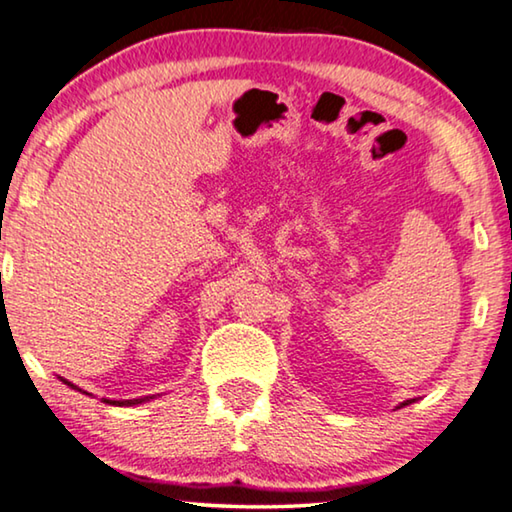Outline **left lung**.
<instances>
[{"mask_svg": "<svg viewBox=\"0 0 512 512\" xmlns=\"http://www.w3.org/2000/svg\"><path fill=\"white\" fill-rule=\"evenodd\" d=\"M410 403H414V398L412 400H405V403H400L398 407H405V405H410Z\"/></svg>", "mask_w": 512, "mask_h": 512, "instance_id": "obj_1", "label": "left lung"}]
</instances>
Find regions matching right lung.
<instances>
[{
	"label": "right lung",
	"mask_w": 512,
	"mask_h": 512,
	"mask_svg": "<svg viewBox=\"0 0 512 512\" xmlns=\"http://www.w3.org/2000/svg\"><path fill=\"white\" fill-rule=\"evenodd\" d=\"M61 382L64 384H68L70 389H75V391H82L80 387H75L73 382H68V380H64V377H61ZM82 393H86V391H82ZM86 396H91V393H86ZM153 396H144V398H132V400H109V398H102L105 400L107 405H119V407H132V405H141V403H148V400H151Z\"/></svg>",
	"instance_id": "add662e5"
}]
</instances>
